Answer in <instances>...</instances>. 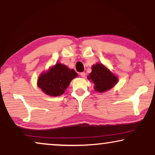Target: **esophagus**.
<instances>
[{"mask_svg":"<svg viewBox=\"0 0 155 155\" xmlns=\"http://www.w3.org/2000/svg\"><path fill=\"white\" fill-rule=\"evenodd\" d=\"M85 73H84V72H82V73H80V76H81L82 78H84L85 77Z\"/></svg>","mask_w":155,"mask_h":155,"instance_id":"34e87169","label":"esophagus"}]
</instances>
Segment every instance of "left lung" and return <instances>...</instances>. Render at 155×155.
<instances>
[{
	"label": "left lung",
	"instance_id": "8db88e82",
	"mask_svg": "<svg viewBox=\"0 0 155 155\" xmlns=\"http://www.w3.org/2000/svg\"><path fill=\"white\" fill-rule=\"evenodd\" d=\"M92 80L95 91L104 92L109 90L118 82V78L101 63H97L92 67V72L87 77Z\"/></svg>",
	"mask_w": 155,
	"mask_h": 155
}]
</instances>
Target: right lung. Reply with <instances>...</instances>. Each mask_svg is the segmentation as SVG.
Instances as JSON below:
<instances>
[{"mask_svg":"<svg viewBox=\"0 0 155 155\" xmlns=\"http://www.w3.org/2000/svg\"><path fill=\"white\" fill-rule=\"evenodd\" d=\"M77 76L73 69H69L66 65L58 63L39 75L37 85L47 95L60 96L64 93L71 80Z\"/></svg>","mask_w":155,"mask_h":155,"instance_id":"obj_1","label":"right lung"}]
</instances>
